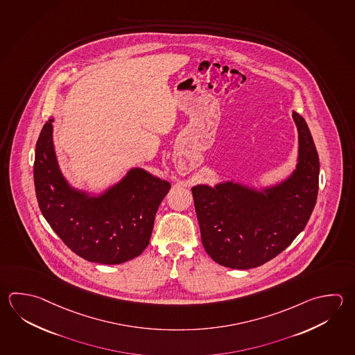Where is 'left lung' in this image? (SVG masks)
Returning <instances> with one entry per match:
<instances>
[{"label":"left lung","mask_w":355,"mask_h":355,"mask_svg":"<svg viewBox=\"0 0 355 355\" xmlns=\"http://www.w3.org/2000/svg\"><path fill=\"white\" fill-rule=\"evenodd\" d=\"M297 128L296 166L288 177L254 187L234 180L192 187L201 240L225 268L261 266L294 241L313 214L319 189V155L308 124L293 112Z\"/></svg>","instance_id":"8db88e82"}]
</instances>
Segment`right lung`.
<instances>
[{
    "label": "right lung",
    "mask_w": 355,
    "mask_h": 355,
    "mask_svg": "<svg viewBox=\"0 0 355 355\" xmlns=\"http://www.w3.org/2000/svg\"><path fill=\"white\" fill-rule=\"evenodd\" d=\"M54 118L41 129L34 181L41 214L64 243L87 261L118 265L147 248L157 209L171 183L143 168H130L101 193L75 188L55 152Z\"/></svg>",
    "instance_id": "right-lung-1"
}]
</instances>
